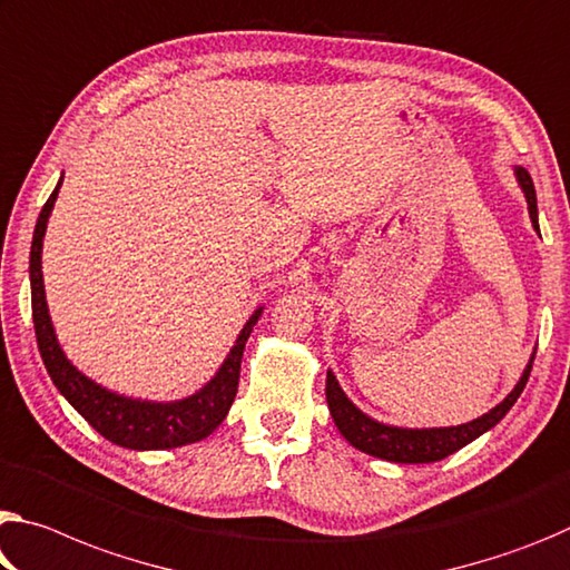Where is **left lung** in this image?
Listing matches in <instances>:
<instances>
[{
    "label": "left lung",
    "instance_id": "left-lung-1",
    "mask_svg": "<svg viewBox=\"0 0 570 570\" xmlns=\"http://www.w3.org/2000/svg\"><path fill=\"white\" fill-rule=\"evenodd\" d=\"M514 177H518L522 193H525L532 228L538 230V200H535V187H532L528 169L514 167ZM532 360H535V355H530V363L525 365V370H522L520 381L512 387L508 399L497 403L492 411H487L484 415H480V419L462 423V426H444V429L387 426V423L370 419L367 413L360 411L357 405L347 399L332 370H327V405H330L334 426L340 429L342 436H345L352 446L365 451V454L385 459V462H395V464L441 462V459L454 454V451L472 444L474 439H480L482 433L494 429L497 423L508 415L514 401L520 399L522 387L528 383Z\"/></svg>",
    "mask_w": 570,
    "mask_h": 570
}]
</instances>
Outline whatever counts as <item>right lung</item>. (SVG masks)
Returning <instances> with one entry per match:
<instances>
[{
	"label": "right lung",
	"mask_w": 570,
	"mask_h": 570,
	"mask_svg": "<svg viewBox=\"0 0 570 570\" xmlns=\"http://www.w3.org/2000/svg\"><path fill=\"white\" fill-rule=\"evenodd\" d=\"M60 183L52 189L48 203L42 205L38 225H35L32 248H30V286H32V322L35 334H38V347L42 363L48 367L58 391L66 395V401L83 415L104 439L116 446L134 449V451H151V449H177L195 444L210 436L220 426L225 415H228L233 399L238 393L240 377V360L246 342L253 332V324L258 322L264 306H258L250 314L248 322L243 324L236 345L230 347L228 357L223 360L210 381L200 391L187 395L183 401H141L129 399L108 387L90 381L88 375L70 363L62 352L60 342L52 327L48 302H45V284H42V238L48 230V220L52 207H56Z\"/></svg>",
	"instance_id": "right-lung-1"
}]
</instances>
